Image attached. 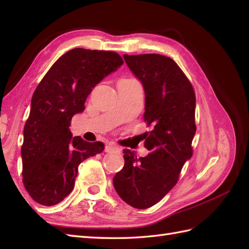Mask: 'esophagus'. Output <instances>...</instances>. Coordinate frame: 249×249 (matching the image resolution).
Here are the masks:
<instances>
[{"mask_svg":"<svg viewBox=\"0 0 249 249\" xmlns=\"http://www.w3.org/2000/svg\"><path fill=\"white\" fill-rule=\"evenodd\" d=\"M120 149L119 146H116L114 144H107L105 147V152L106 153H111V152H119Z\"/></svg>","mask_w":249,"mask_h":249,"instance_id":"1","label":"esophagus"}]
</instances>
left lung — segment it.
Returning <instances> with one entry per match:
<instances>
[{
	"mask_svg": "<svg viewBox=\"0 0 249 249\" xmlns=\"http://www.w3.org/2000/svg\"><path fill=\"white\" fill-rule=\"evenodd\" d=\"M144 89L143 119L152 130L144 141L150 151L138 157L125 149V165L113 178L116 193L136 209L156 204L177 184L193 156L196 95L192 83L172 59L160 54L123 55Z\"/></svg>",
	"mask_w": 249,
	"mask_h": 249,
	"instance_id": "1",
	"label": "left lung"
}]
</instances>
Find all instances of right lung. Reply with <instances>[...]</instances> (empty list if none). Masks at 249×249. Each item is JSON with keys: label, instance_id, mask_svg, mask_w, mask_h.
<instances>
[{"label": "right lung", "instance_id": "add662e5", "mask_svg": "<svg viewBox=\"0 0 249 249\" xmlns=\"http://www.w3.org/2000/svg\"><path fill=\"white\" fill-rule=\"evenodd\" d=\"M123 64L115 52L71 49L63 54L36 88L23 129L22 177L37 203L57 204L75 186L78 166L102 153L103 142L72 137V116L84 111L87 97L105 77Z\"/></svg>", "mask_w": 249, "mask_h": 249}]
</instances>
